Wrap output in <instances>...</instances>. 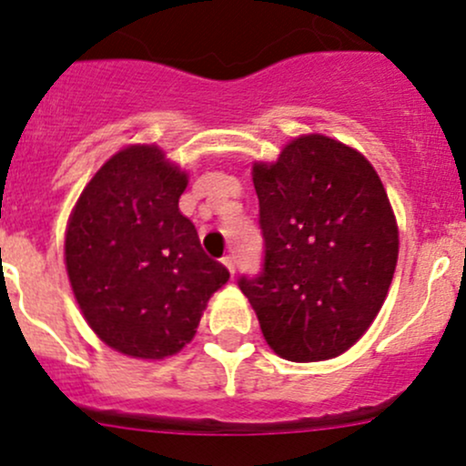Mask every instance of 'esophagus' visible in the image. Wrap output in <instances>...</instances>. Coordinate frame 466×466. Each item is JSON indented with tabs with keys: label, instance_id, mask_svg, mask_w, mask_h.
<instances>
[{
	"label": "esophagus",
	"instance_id": "esophagus-1",
	"mask_svg": "<svg viewBox=\"0 0 466 466\" xmlns=\"http://www.w3.org/2000/svg\"><path fill=\"white\" fill-rule=\"evenodd\" d=\"M222 264L227 266L228 273L235 275V258H233V255H224V258H222Z\"/></svg>",
	"mask_w": 466,
	"mask_h": 466
}]
</instances>
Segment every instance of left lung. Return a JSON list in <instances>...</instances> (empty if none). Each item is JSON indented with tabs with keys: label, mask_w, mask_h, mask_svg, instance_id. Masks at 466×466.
<instances>
[{
	"label": "left lung",
	"mask_w": 466,
	"mask_h": 466,
	"mask_svg": "<svg viewBox=\"0 0 466 466\" xmlns=\"http://www.w3.org/2000/svg\"><path fill=\"white\" fill-rule=\"evenodd\" d=\"M264 268L239 277L266 343L295 363L339 357L388 297L399 227L383 182L357 149L308 134L253 165Z\"/></svg>",
	"instance_id": "obj_1"
}]
</instances>
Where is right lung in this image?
<instances>
[{"mask_svg": "<svg viewBox=\"0 0 466 466\" xmlns=\"http://www.w3.org/2000/svg\"><path fill=\"white\" fill-rule=\"evenodd\" d=\"M187 174L156 145H129L94 174L66 231L78 308L103 343L134 359L180 352L228 270L177 208Z\"/></svg>", "mask_w": 466, "mask_h": 466, "instance_id": "1", "label": "right lung"}]
</instances>
